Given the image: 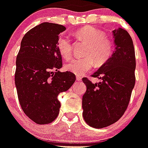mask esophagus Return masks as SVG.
<instances>
[{"instance_id":"esophagus-1","label":"esophagus","mask_w":148,"mask_h":148,"mask_svg":"<svg viewBox=\"0 0 148 148\" xmlns=\"http://www.w3.org/2000/svg\"><path fill=\"white\" fill-rule=\"evenodd\" d=\"M76 79H77V80H78V81H80V80H81V77L79 76H77Z\"/></svg>"}]
</instances>
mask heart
<instances>
[{"label": "heart", "mask_w": 148, "mask_h": 148, "mask_svg": "<svg viewBox=\"0 0 148 148\" xmlns=\"http://www.w3.org/2000/svg\"><path fill=\"white\" fill-rule=\"evenodd\" d=\"M77 39L87 44L82 58L73 59L65 64V69L76 75H82L95 65H104L113 55L115 44L106 37L103 30L93 26H85L75 32ZM57 48L64 59H70L73 55V48L67 36H61L58 39Z\"/></svg>", "instance_id": "1"}]
</instances>
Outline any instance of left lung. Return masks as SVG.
Returning a JSON list of instances; mask_svg holds the SVG:
<instances>
[{
	"instance_id": "8db88e82",
	"label": "left lung",
	"mask_w": 148,
	"mask_h": 148,
	"mask_svg": "<svg viewBox=\"0 0 148 148\" xmlns=\"http://www.w3.org/2000/svg\"><path fill=\"white\" fill-rule=\"evenodd\" d=\"M113 36L116 45L113 55L91 75L101 80L93 84L87 77L82 79L86 86L83 116L95 128L111 125L123 116L135 84L136 60L132 37L122 28L115 29Z\"/></svg>"
}]
</instances>
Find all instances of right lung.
Returning a JSON list of instances; mask_svg holds the SVG:
<instances>
[{
	"mask_svg": "<svg viewBox=\"0 0 148 148\" xmlns=\"http://www.w3.org/2000/svg\"><path fill=\"white\" fill-rule=\"evenodd\" d=\"M64 30V26L51 23L35 26L23 36L16 56L18 99L26 116L36 124H49L58 117L61 107L58 96L76 80L71 72L58 71L62 60L57 41Z\"/></svg>",
	"mask_w": 148,
	"mask_h": 148,
	"instance_id": "add662e5",
	"label": "right lung"
}]
</instances>
